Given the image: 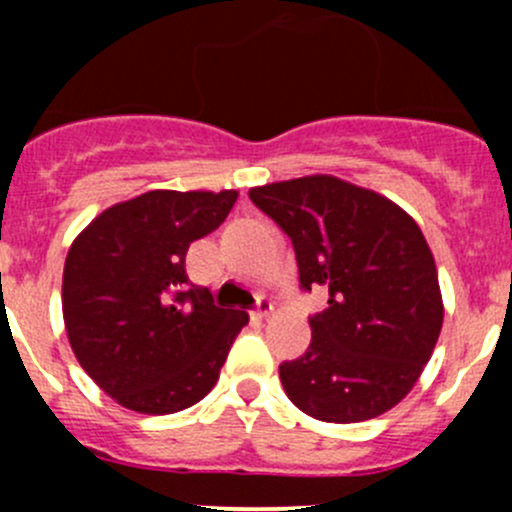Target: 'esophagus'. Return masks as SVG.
I'll return each mask as SVG.
<instances>
[{"label":"esophagus","instance_id":"obj_1","mask_svg":"<svg viewBox=\"0 0 512 512\" xmlns=\"http://www.w3.org/2000/svg\"><path fill=\"white\" fill-rule=\"evenodd\" d=\"M272 309H275V307H272L270 299H267V297H257V309L252 314H255L257 319H267L272 314Z\"/></svg>","mask_w":512,"mask_h":512}]
</instances>
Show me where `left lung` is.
<instances>
[{
  "mask_svg": "<svg viewBox=\"0 0 512 512\" xmlns=\"http://www.w3.org/2000/svg\"><path fill=\"white\" fill-rule=\"evenodd\" d=\"M292 240L299 285L329 289L312 342L280 364L289 401L329 423L394 409L431 359L443 324L436 262L421 227L374 190L304 175L250 190Z\"/></svg>",
  "mask_w": 512,
  "mask_h": 512,
  "instance_id": "left-lung-1",
  "label": "left lung"
}]
</instances>
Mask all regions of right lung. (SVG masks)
Returning a JSON list of instances; mask_svg holds the SVG:
<instances>
[{"label":"right lung","instance_id":"right-lung-1","mask_svg":"<svg viewBox=\"0 0 512 512\" xmlns=\"http://www.w3.org/2000/svg\"><path fill=\"white\" fill-rule=\"evenodd\" d=\"M237 190H151L103 210L71 242L61 307L86 374L126 409L163 416L218 381L247 312L190 287L185 255L223 225Z\"/></svg>","mask_w":512,"mask_h":512}]
</instances>
